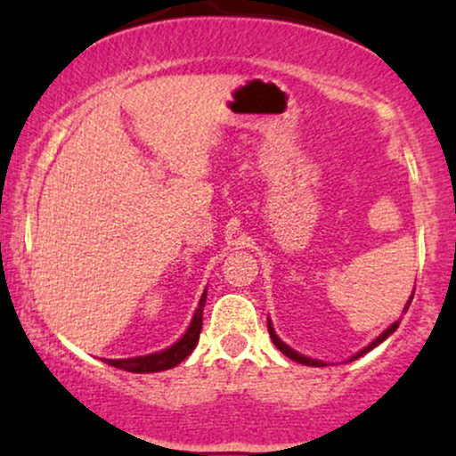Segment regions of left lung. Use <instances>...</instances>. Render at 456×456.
Returning <instances> with one entry per match:
<instances>
[{"instance_id":"8db88e82","label":"left lung","mask_w":456,"mask_h":456,"mask_svg":"<svg viewBox=\"0 0 456 456\" xmlns=\"http://www.w3.org/2000/svg\"><path fill=\"white\" fill-rule=\"evenodd\" d=\"M411 300H413V296L410 297V300H407V305H405V311H403V313H407V308H410V305H411ZM399 323H401V322H395V323H392V326H390L388 330H384V332H381V334H379V337H378V338H375V341L369 345V347H364V349H362V352H358V354H355V355H352V358H349V360H355V358H360V355H364L366 352H370V349H373V347H378V345H379L381 341H386V338H388V337H390V334H392V332H395V330H396V328H399ZM268 332H270V337H272V343H274V345H276V347H279V349H281V352L287 355V358L296 360V362H300V364H308V366H326V364H323V362H322V360H313V358H306V355H302V354H297V352H294V349H291V347H289V345H285V343H282V341H281V338H279V337H276V332H274V328H272L270 319H268Z\"/></svg>"}]
</instances>
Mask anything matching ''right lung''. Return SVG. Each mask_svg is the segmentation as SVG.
I'll list each match as a JSON object with an SVG mask.
<instances>
[{"label":"right lung","instance_id":"1","mask_svg":"<svg viewBox=\"0 0 456 456\" xmlns=\"http://www.w3.org/2000/svg\"><path fill=\"white\" fill-rule=\"evenodd\" d=\"M206 291H203L199 306L192 315L191 326H188L186 334L180 338L175 345H171L169 349H162L159 354L150 355H139V358H124V360H104L107 364L115 366V369H124L128 373H159V370L174 369L182 362V360L191 355L192 349L197 347L199 334H201L203 326V306H206Z\"/></svg>","mask_w":456,"mask_h":456}]
</instances>
